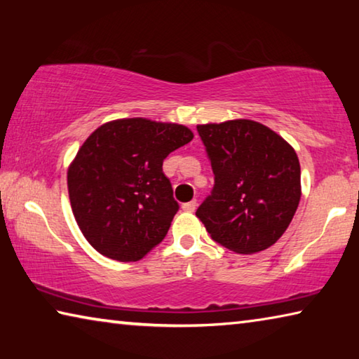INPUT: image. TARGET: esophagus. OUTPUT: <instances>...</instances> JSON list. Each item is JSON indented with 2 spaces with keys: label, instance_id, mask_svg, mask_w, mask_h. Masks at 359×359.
<instances>
[{
  "label": "esophagus",
  "instance_id": "esophagus-1",
  "mask_svg": "<svg viewBox=\"0 0 359 359\" xmlns=\"http://www.w3.org/2000/svg\"><path fill=\"white\" fill-rule=\"evenodd\" d=\"M196 205H198V203L193 199V201L185 203L184 205H182V209H184L185 212H194V209H196Z\"/></svg>",
  "mask_w": 359,
  "mask_h": 359
}]
</instances>
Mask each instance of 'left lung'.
<instances>
[{"mask_svg": "<svg viewBox=\"0 0 359 359\" xmlns=\"http://www.w3.org/2000/svg\"><path fill=\"white\" fill-rule=\"evenodd\" d=\"M215 175L214 191L196 217L228 250L252 255L282 238L301 199V166L294 149L259 121L248 118L198 125Z\"/></svg>", "mask_w": 359, "mask_h": 359, "instance_id": "left-lung-1", "label": "left lung"}]
</instances>
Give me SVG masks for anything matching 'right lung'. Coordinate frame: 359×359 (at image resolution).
Listing matches in <instances>:
<instances>
[{
	"mask_svg": "<svg viewBox=\"0 0 359 359\" xmlns=\"http://www.w3.org/2000/svg\"><path fill=\"white\" fill-rule=\"evenodd\" d=\"M185 125L117 118L90 135L68 168L72 214L96 252L139 261L165 239L179 204L163 160L193 139Z\"/></svg>",
	"mask_w": 359,
	"mask_h": 359,
	"instance_id": "add662e5",
	"label": "right lung"
}]
</instances>
